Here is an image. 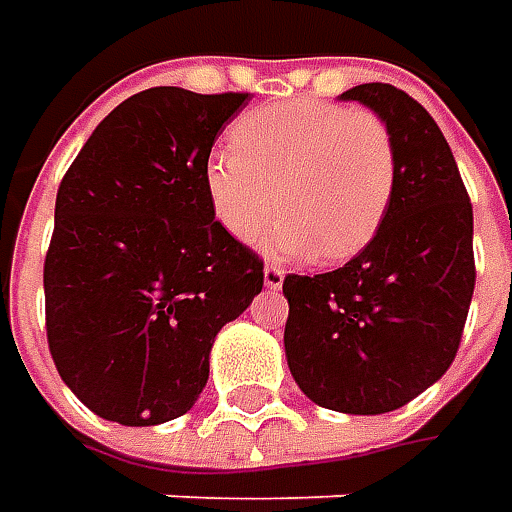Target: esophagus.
Segmentation results:
<instances>
[{"label":"esophagus","instance_id":"1","mask_svg":"<svg viewBox=\"0 0 512 512\" xmlns=\"http://www.w3.org/2000/svg\"><path fill=\"white\" fill-rule=\"evenodd\" d=\"M285 282V270H279V267L267 265L265 267V287L267 290H279Z\"/></svg>","mask_w":512,"mask_h":512}]
</instances>
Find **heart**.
Instances as JSON below:
<instances>
[{
  "mask_svg": "<svg viewBox=\"0 0 512 512\" xmlns=\"http://www.w3.org/2000/svg\"><path fill=\"white\" fill-rule=\"evenodd\" d=\"M233 148L205 165V193L219 225L239 242L267 236L279 259L342 262L373 242L396 190L393 133L370 110L290 99L250 110Z\"/></svg>",
  "mask_w": 512,
  "mask_h": 512,
  "instance_id": "obj_1",
  "label": "heart"
}]
</instances>
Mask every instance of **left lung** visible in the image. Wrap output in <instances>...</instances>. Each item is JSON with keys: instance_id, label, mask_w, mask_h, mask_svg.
Masks as SVG:
<instances>
[{"instance_id": "8db88e82", "label": "left lung", "mask_w": 512, "mask_h": 512, "mask_svg": "<svg viewBox=\"0 0 512 512\" xmlns=\"http://www.w3.org/2000/svg\"><path fill=\"white\" fill-rule=\"evenodd\" d=\"M393 133L396 190L379 233L339 270L285 279V356L310 402L379 416L413 402L456 359L476 285L473 207L436 119L382 82L339 96Z\"/></svg>"}]
</instances>
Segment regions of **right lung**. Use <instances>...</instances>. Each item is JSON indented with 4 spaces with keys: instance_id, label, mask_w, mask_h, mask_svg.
<instances>
[{
    "instance_id": "right-lung-1",
    "label": "right lung",
    "mask_w": 512,
    "mask_h": 512,
    "mask_svg": "<svg viewBox=\"0 0 512 512\" xmlns=\"http://www.w3.org/2000/svg\"><path fill=\"white\" fill-rule=\"evenodd\" d=\"M247 93L150 88L90 133L56 193L50 356L96 416L150 427L205 390L219 330L262 293V259L216 222L210 148Z\"/></svg>"
}]
</instances>
